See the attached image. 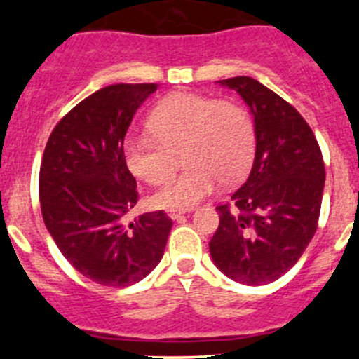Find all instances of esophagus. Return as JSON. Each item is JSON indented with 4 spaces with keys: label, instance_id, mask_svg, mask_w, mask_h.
Wrapping results in <instances>:
<instances>
[{
    "label": "esophagus",
    "instance_id": "1",
    "mask_svg": "<svg viewBox=\"0 0 359 359\" xmlns=\"http://www.w3.org/2000/svg\"><path fill=\"white\" fill-rule=\"evenodd\" d=\"M189 212H191V210H168V212H166V215H168L172 220H177V219H180V217L186 215V213H189Z\"/></svg>",
    "mask_w": 359,
    "mask_h": 359
}]
</instances>
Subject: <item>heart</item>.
I'll return each instance as SVG.
<instances>
[{
	"label": "heart",
	"mask_w": 359,
	"mask_h": 359,
	"mask_svg": "<svg viewBox=\"0 0 359 359\" xmlns=\"http://www.w3.org/2000/svg\"><path fill=\"white\" fill-rule=\"evenodd\" d=\"M153 133H133L123 142L130 172L147 184H161L182 151L187 166L156 191L151 203L165 210H187L208 198L222 182L248 172L255 133L243 107L196 93H173L151 112Z\"/></svg>",
	"instance_id": "obj_1"
}]
</instances>
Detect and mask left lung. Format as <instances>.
Masks as SVG:
<instances>
[{
  "label": "left lung",
  "instance_id": "8db88e82",
  "mask_svg": "<svg viewBox=\"0 0 359 359\" xmlns=\"http://www.w3.org/2000/svg\"><path fill=\"white\" fill-rule=\"evenodd\" d=\"M234 90L253 118L255 158L233 208L217 206L210 240L213 264L231 280L267 285L295 266L320 219L325 165L306 119L287 100L248 76L219 81Z\"/></svg>",
  "mask_w": 359,
  "mask_h": 359
}]
</instances>
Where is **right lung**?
Masks as SVG:
<instances>
[{"label": "right lung", "instance_id": "add662e5", "mask_svg": "<svg viewBox=\"0 0 359 359\" xmlns=\"http://www.w3.org/2000/svg\"><path fill=\"white\" fill-rule=\"evenodd\" d=\"M154 83L111 85L57 123L39 170L45 226L78 273L104 287H130L161 260L172 220L165 212L123 217L135 206L137 182L123 156L137 109Z\"/></svg>", "mask_w": 359, "mask_h": 359}]
</instances>
